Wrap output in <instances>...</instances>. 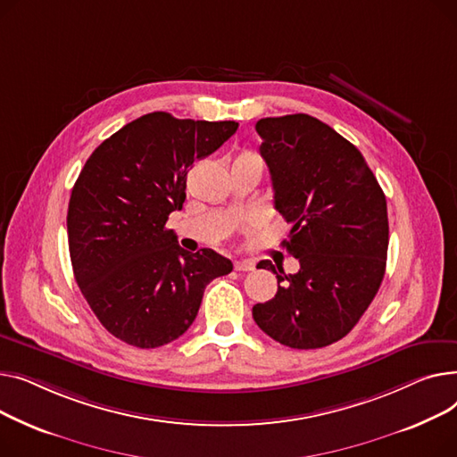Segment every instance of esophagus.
Wrapping results in <instances>:
<instances>
[{
    "mask_svg": "<svg viewBox=\"0 0 457 457\" xmlns=\"http://www.w3.org/2000/svg\"><path fill=\"white\" fill-rule=\"evenodd\" d=\"M234 270L236 271H253L254 270V262H251V260H236L234 262Z\"/></svg>",
    "mask_w": 457,
    "mask_h": 457,
    "instance_id": "esophagus-1",
    "label": "esophagus"
}]
</instances>
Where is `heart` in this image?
<instances>
[{"mask_svg":"<svg viewBox=\"0 0 457 457\" xmlns=\"http://www.w3.org/2000/svg\"><path fill=\"white\" fill-rule=\"evenodd\" d=\"M239 156H254V158H258L254 153H251V151H245V153H241Z\"/></svg>","mask_w":457,"mask_h":457,"instance_id":"b5f03b06","label":"heart"}]
</instances>
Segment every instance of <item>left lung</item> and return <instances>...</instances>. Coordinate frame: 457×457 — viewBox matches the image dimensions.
I'll return each instance as SVG.
<instances>
[{
  "mask_svg": "<svg viewBox=\"0 0 457 457\" xmlns=\"http://www.w3.org/2000/svg\"><path fill=\"white\" fill-rule=\"evenodd\" d=\"M260 154L271 173L275 208L291 225L282 247L301 270L273 271L278 291L253 306L256 325L275 341L308 351L351 332L378 293L389 245L387 203L363 154L308 114L256 123Z\"/></svg>",
  "mask_w": 457,
  "mask_h": 457,
  "instance_id": "8db88e82",
  "label": "left lung"
}]
</instances>
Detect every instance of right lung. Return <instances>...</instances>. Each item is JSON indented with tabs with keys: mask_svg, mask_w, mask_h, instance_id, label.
<instances>
[{
	"mask_svg": "<svg viewBox=\"0 0 457 457\" xmlns=\"http://www.w3.org/2000/svg\"><path fill=\"white\" fill-rule=\"evenodd\" d=\"M236 130V121L151 112L106 138L80 170L68 204L73 275L99 323L123 343L175 341L195 320L206 284L232 271L216 251H184L166 223L182 210L187 170Z\"/></svg>",
	"mask_w": 457,
	"mask_h": 457,
	"instance_id": "right-lung-1",
	"label": "right lung"
}]
</instances>
